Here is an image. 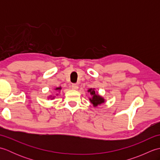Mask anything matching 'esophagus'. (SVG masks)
Instances as JSON below:
<instances>
[{
  "instance_id": "34e87169",
  "label": "esophagus",
  "mask_w": 160,
  "mask_h": 160,
  "mask_svg": "<svg viewBox=\"0 0 160 160\" xmlns=\"http://www.w3.org/2000/svg\"><path fill=\"white\" fill-rule=\"evenodd\" d=\"M71 89L73 90H77L78 89V85L76 84H73L72 85H71Z\"/></svg>"
}]
</instances>
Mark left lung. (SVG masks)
Instances as JSON below:
<instances>
[{
  "instance_id": "8db88e82",
  "label": "left lung",
  "mask_w": 160,
  "mask_h": 160,
  "mask_svg": "<svg viewBox=\"0 0 160 160\" xmlns=\"http://www.w3.org/2000/svg\"><path fill=\"white\" fill-rule=\"evenodd\" d=\"M89 92H90V94L91 95V98H89L90 102L93 104V107H97L98 105H100L104 102V99L103 98H102L100 96H99L96 91H94V89H90L88 90Z\"/></svg>"
}]
</instances>
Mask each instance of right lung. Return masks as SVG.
Segmentation results:
<instances>
[{
	"instance_id": "1",
	"label": "right lung",
	"mask_w": 160,
	"mask_h": 160,
	"mask_svg": "<svg viewBox=\"0 0 160 160\" xmlns=\"http://www.w3.org/2000/svg\"><path fill=\"white\" fill-rule=\"evenodd\" d=\"M60 89H61V87H57V88H56V89H55V90H58V91L60 90Z\"/></svg>"
}]
</instances>
